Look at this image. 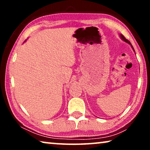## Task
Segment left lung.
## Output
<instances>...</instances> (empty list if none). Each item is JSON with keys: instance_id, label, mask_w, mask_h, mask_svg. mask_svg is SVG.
Wrapping results in <instances>:
<instances>
[{"instance_id": "1", "label": "left lung", "mask_w": 150, "mask_h": 150, "mask_svg": "<svg viewBox=\"0 0 150 150\" xmlns=\"http://www.w3.org/2000/svg\"><path fill=\"white\" fill-rule=\"evenodd\" d=\"M121 38H122V40H124V41H125V42H127V43H128V44H130V45H131V46H132V44H130V42H129V41H128V40H126V38H125V37H124V35H121ZM132 48H133V47H132ZM133 50H134V48H133Z\"/></svg>"}]
</instances>
